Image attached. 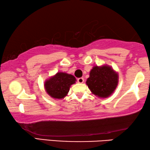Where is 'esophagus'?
I'll use <instances>...</instances> for the list:
<instances>
[{
	"label": "esophagus",
	"mask_w": 150,
	"mask_h": 150,
	"mask_svg": "<svg viewBox=\"0 0 150 150\" xmlns=\"http://www.w3.org/2000/svg\"><path fill=\"white\" fill-rule=\"evenodd\" d=\"M77 82L79 83H83V82H84V79L82 78V77L77 79Z\"/></svg>",
	"instance_id": "34e87169"
}]
</instances>
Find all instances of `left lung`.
<instances>
[{
    "mask_svg": "<svg viewBox=\"0 0 150 150\" xmlns=\"http://www.w3.org/2000/svg\"><path fill=\"white\" fill-rule=\"evenodd\" d=\"M118 83V75L110 67L95 66L90 72L86 83L94 95L106 98L116 89Z\"/></svg>",
    "mask_w": 150,
    "mask_h": 150,
    "instance_id": "obj_1",
    "label": "left lung"
}]
</instances>
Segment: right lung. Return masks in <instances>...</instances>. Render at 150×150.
<instances>
[{"mask_svg": "<svg viewBox=\"0 0 150 150\" xmlns=\"http://www.w3.org/2000/svg\"><path fill=\"white\" fill-rule=\"evenodd\" d=\"M76 79L72 75L59 72L45 82V88L52 98L62 99L67 95L70 86L75 83Z\"/></svg>", "mask_w": 150, "mask_h": 150, "instance_id": "right-lung-1", "label": "right lung"}]
</instances>
